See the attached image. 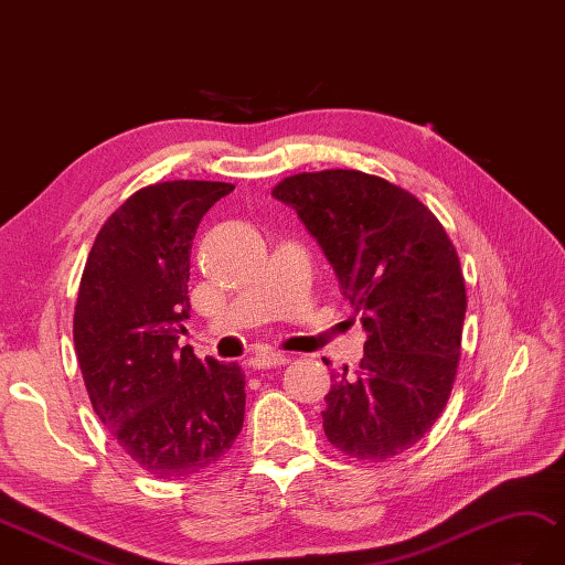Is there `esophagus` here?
Listing matches in <instances>:
<instances>
[{"instance_id":"obj_1","label":"esophagus","mask_w":565,"mask_h":565,"mask_svg":"<svg viewBox=\"0 0 565 565\" xmlns=\"http://www.w3.org/2000/svg\"><path fill=\"white\" fill-rule=\"evenodd\" d=\"M288 361H291V359H288L286 353H279V351H259L250 359L253 369H277V365H286Z\"/></svg>"}]
</instances>
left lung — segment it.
<instances>
[{
    "label": "left lung",
    "instance_id": "8db88e82",
    "mask_svg": "<svg viewBox=\"0 0 565 565\" xmlns=\"http://www.w3.org/2000/svg\"><path fill=\"white\" fill-rule=\"evenodd\" d=\"M369 339L359 369L332 375L324 436L356 460L385 462L422 440L450 399L467 291L460 257L430 209L361 170L284 178Z\"/></svg>",
    "mask_w": 565,
    "mask_h": 565
}]
</instances>
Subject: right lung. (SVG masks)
Here are the masks:
<instances>
[{
    "label": "right lung",
    "mask_w": 565,
    "mask_h": 565,
    "mask_svg": "<svg viewBox=\"0 0 565 565\" xmlns=\"http://www.w3.org/2000/svg\"><path fill=\"white\" fill-rule=\"evenodd\" d=\"M231 182L141 188L103 223L74 306V347L94 412L156 479L216 465L245 418V375L200 361L178 334L190 318V250L202 216Z\"/></svg>",
    "instance_id": "obj_1"
}]
</instances>
